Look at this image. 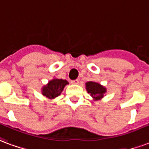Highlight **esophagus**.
<instances>
[{"instance_id": "1", "label": "esophagus", "mask_w": 149, "mask_h": 149, "mask_svg": "<svg viewBox=\"0 0 149 149\" xmlns=\"http://www.w3.org/2000/svg\"><path fill=\"white\" fill-rule=\"evenodd\" d=\"M71 83L72 84H78L80 83V80H78V79H76V80H72Z\"/></svg>"}]
</instances>
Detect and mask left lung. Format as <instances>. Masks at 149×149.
<instances>
[{
	"instance_id": "left-lung-1",
	"label": "left lung",
	"mask_w": 149,
	"mask_h": 149,
	"mask_svg": "<svg viewBox=\"0 0 149 149\" xmlns=\"http://www.w3.org/2000/svg\"><path fill=\"white\" fill-rule=\"evenodd\" d=\"M86 88L88 93L91 95V96L94 98L95 100H100L103 97L106 92V88L100 84L95 82H88L86 84Z\"/></svg>"
}]
</instances>
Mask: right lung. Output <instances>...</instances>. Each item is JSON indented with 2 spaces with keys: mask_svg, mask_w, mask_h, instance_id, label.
<instances>
[{
  "mask_svg": "<svg viewBox=\"0 0 149 149\" xmlns=\"http://www.w3.org/2000/svg\"><path fill=\"white\" fill-rule=\"evenodd\" d=\"M68 81L62 79H54L50 80L47 86H44L42 88V95L49 99H54L58 96L62 91Z\"/></svg>",
  "mask_w": 149,
  "mask_h": 149,
  "instance_id": "obj_1",
  "label": "right lung"
}]
</instances>
